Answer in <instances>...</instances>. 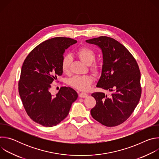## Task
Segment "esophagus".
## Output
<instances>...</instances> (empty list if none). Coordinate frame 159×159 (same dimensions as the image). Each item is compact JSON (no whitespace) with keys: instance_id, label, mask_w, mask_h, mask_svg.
I'll return each mask as SVG.
<instances>
[{"instance_id":"esophagus-1","label":"esophagus","mask_w":159,"mask_h":159,"mask_svg":"<svg viewBox=\"0 0 159 159\" xmlns=\"http://www.w3.org/2000/svg\"><path fill=\"white\" fill-rule=\"evenodd\" d=\"M79 97L80 98H86L87 96H88V94H86V93H80L79 94Z\"/></svg>"}]
</instances>
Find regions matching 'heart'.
<instances>
[{"label": "heart", "mask_w": 159, "mask_h": 159, "mask_svg": "<svg viewBox=\"0 0 159 159\" xmlns=\"http://www.w3.org/2000/svg\"><path fill=\"white\" fill-rule=\"evenodd\" d=\"M77 55L80 60L86 65H90L96 58L95 51L93 48L85 46L80 48L77 52ZM72 60V58L70 55H66L62 58L61 61V69L63 73L68 74L69 72ZM90 69L96 75L99 74L101 71V65L97 62L93 63L90 66ZM93 80L94 78L90 75H77L69 79V84L76 89L85 91L91 87Z\"/></svg>", "instance_id": "1"}]
</instances>
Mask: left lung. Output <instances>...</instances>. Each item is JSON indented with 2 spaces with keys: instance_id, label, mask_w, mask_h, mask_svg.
<instances>
[{
  "instance_id": "8db88e82",
  "label": "left lung",
  "mask_w": 159,
  "mask_h": 159,
  "mask_svg": "<svg viewBox=\"0 0 159 159\" xmlns=\"http://www.w3.org/2000/svg\"><path fill=\"white\" fill-rule=\"evenodd\" d=\"M102 50L103 65L97 87L112 92L109 96L94 93L96 101L90 110L93 118L102 125L112 127L125 122L139 102L142 87L140 71L131 53L118 41L107 36L86 40Z\"/></svg>"
}]
</instances>
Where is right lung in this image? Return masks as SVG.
Here are the masks:
<instances>
[{
	"label": "right lung",
	"mask_w": 159,
	"mask_h": 159,
	"mask_svg": "<svg viewBox=\"0 0 159 159\" xmlns=\"http://www.w3.org/2000/svg\"><path fill=\"white\" fill-rule=\"evenodd\" d=\"M77 41L56 37L38 44L27 56L21 68L18 90L30 118L46 127L55 126L68 115L78 94L71 87H61L53 97L51 84L62 75L65 50Z\"/></svg>",
	"instance_id": "obj_1"
}]
</instances>
